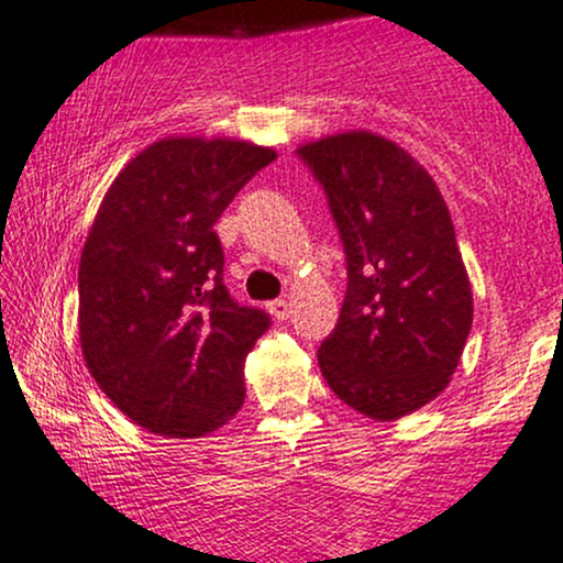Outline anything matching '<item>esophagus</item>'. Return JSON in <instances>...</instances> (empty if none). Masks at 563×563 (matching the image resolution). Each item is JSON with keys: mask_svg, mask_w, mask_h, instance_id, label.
I'll use <instances>...</instances> for the list:
<instances>
[{"mask_svg": "<svg viewBox=\"0 0 563 563\" xmlns=\"http://www.w3.org/2000/svg\"><path fill=\"white\" fill-rule=\"evenodd\" d=\"M268 313L274 316L276 321H284L289 316V302L284 297H276V300L268 302Z\"/></svg>", "mask_w": 563, "mask_h": 563, "instance_id": "34e87169", "label": "esophagus"}]
</instances>
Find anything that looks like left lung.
Returning <instances> with one entry per match:
<instances>
[{"instance_id":"1","label":"left lung","mask_w":563,"mask_h":563,"mask_svg":"<svg viewBox=\"0 0 563 563\" xmlns=\"http://www.w3.org/2000/svg\"><path fill=\"white\" fill-rule=\"evenodd\" d=\"M329 202L347 292L321 342L327 385L350 408L389 421L434 400L472 329V287L432 176L368 131L297 150Z\"/></svg>"}]
</instances>
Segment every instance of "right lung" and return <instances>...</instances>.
Masks as SVG:
<instances>
[{
    "mask_svg": "<svg viewBox=\"0 0 563 563\" xmlns=\"http://www.w3.org/2000/svg\"><path fill=\"white\" fill-rule=\"evenodd\" d=\"M274 157L234 139H163L99 205L78 266L84 361L150 432L202 438L242 408L244 355L271 316L231 297L213 227Z\"/></svg>",
    "mask_w": 563,
    "mask_h": 563,
    "instance_id": "add662e5",
    "label": "right lung"
}]
</instances>
